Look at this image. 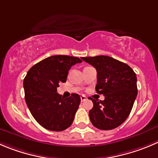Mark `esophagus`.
<instances>
[{"mask_svg":"<svg viewBox=\"0 0 158 158\" xmlns=\"http://www.w3.org/2000/svg\"><path fill=\"white\" fill-rule=\"evenodd\" d=\"M86 99H87L86 96H85V95H81V102H85V101L86 100Z\"/></svg>","mask_w":158,"mask_h":158,"instance_id":"obj_1","label":"esophagus"}]
</instances>
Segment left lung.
Returning <instances> with one entry per match:
<instances>
[{"mask_svg": "<svg viewBox=\"0 0 158 158\" xmlns=\"http://www.w3.org/2000/svg\"><path fill=\"white\" fill-rule=\"evenodd\" d=\"M81 59L96 69V91L105 96L104 101L91 99V123L99 130L116 128L128 118L137 95L136 73L127 64L108 56Z\"/></svg>", "mask_w": 158, "mask_h": 158, "instance_id": "1", "label": "left lung"}]
</instances>
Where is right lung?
I'll return each instance as SVG.
<instances>
[{
	"label": "right lung",
	"instance_id": "right-lung-1",
	"mask_svg": "<svg viewBox=\"0 0 158 158\" xmlns=\"http://www.w3.org/2000/svg\"><path fill=\"white\" fill-rule=\"evenodd\" d=\"M78 57L56 55L31 67L23 81L27 106L37 123L46 130L63 131L71 126L81 103L80 95L64 98L57 93L67 81L70 67L81 63Z\"/></svg>",
	"mask_w": 158,
	"mask_h": 158
}]
</instances>
